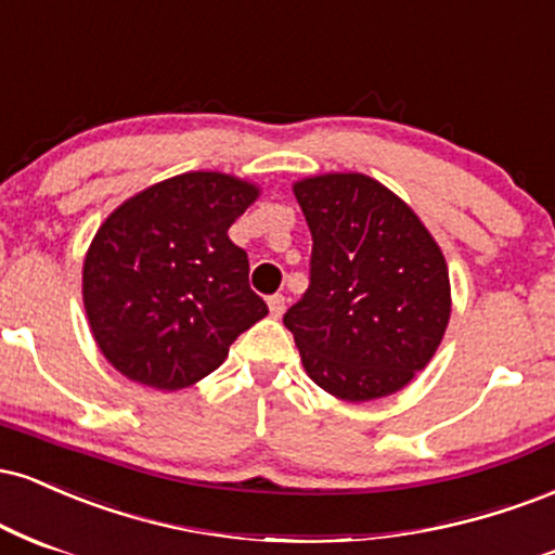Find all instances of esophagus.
Wrapping results in <instances>:
<instances>
[{"label":"esophagus","mask_w":555,"mask_h":555,"mask_svg":"<svg viewBox=\"0 0 555 555\" xmlns=\"http://www.w3.org/2000/svg\"><path fill=\"white\" fill-rule=\"evenodd\" d=\"M267 306H270V314L272 317H283V311H285V296L283 293H275V296H270L267 298Z\"/></svg>","instance_id":"obj_1"}]
</instances>
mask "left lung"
<instances>
[{
	"label": "left lung",
	"mask_w": 555,
	"mask_h": 555,
	"mask_svg": "<svg viewBox=\"0 0 555 555\" xmlns=\"http://www.w3.org/2000/svg\"><path fill=\"white\" fill-rule=\"evenodd\" d=\"M293 192L314 244L309 288L283 322L306 374L348 402L397 392L444 337V254L418 215L369 176H314Z\"/></svg>",
	"instance_id": "1"
}]
</instances>
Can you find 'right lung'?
<instances>
[{
	"mask_svg": "<svg viewBox=\"0 0 555 555\" xmlns=\"http://www.w3.org/2000/svg\"><path fill=\"white\" fill-rule=\"evenodd\" d=\"M257 194L225 173H181L127 199L98 228L82 301L98 348L127 379L184 389L212 374L267 314L249 288V257L228 238Z\"/></svg>",
	"mask_w": 555,
	"mask_h": 555,
	"instance_id": "add662e5",
	"label": "right lung"
}]
</instances>
